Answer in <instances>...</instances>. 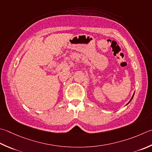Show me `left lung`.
<instances>
[{
	"instance_id": "left-lung-1",
	"label": "left lung",
	"mask_w": 152,
	"mask_h": 152,
	"mask_svg": "<svg viewBox=\"0 0 152 152\" xmlns=\"http://www.w3.org/2000/svg\"><path fill=\"white\" fill-rule=\"evenodd\" d=\"M134 95H133V96H134ZM133 96H132V98H131V99H130V102H129V103H130V102H131V100H132V98H133Z\"/></svg>"
}]
</instances>
